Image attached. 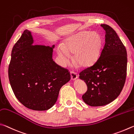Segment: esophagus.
Returning a JSON list of instances; mask_svg holds the SVG:
<instances>
[{
  "label": "esophagus",
  "instance_id": "34e87169",
  "mask_svg": "<svg viewBox=\"0 0 134 134\" xmlns=\"http://www.w3.org/2000/svg\"><path fill=\"white\" fill-rule=\"evenodd\" d=\"M71 79L72 80H75V79L78 78V75L74 71H71Z\"/></svg>",
  "mask_w": 134,
  "mask_h": 134
}]
</instances>
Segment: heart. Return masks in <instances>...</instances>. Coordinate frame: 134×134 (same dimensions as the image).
Masks as SVG:
<instances>
[{
    "label": "heart",
    "mask_w": 134,
    "mask_h": 134,
    "mask_svg": "<svg viewBox=\"0 0 134 134\" xmlns=\"http://www.w3.org/2000/svg\"><path fill=\"white\" fill-rule=\"evenodd\" d=\"M102 38L95 32L83 31L68 37L64 45H59L58 54L63 63L69 62V53H74L77 65L86 67L94 63L99 57L102 48Z\"/></svg>",
    "instance_id": "obj_1"
}]
</instances>
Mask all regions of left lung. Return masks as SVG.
<instances>
[{
    "mask_svg": "<svg viewBox=\"0 0 134 134\" xmlns=\"http://www.w3.org/2000/svg\"><path fill=\"white\" fill-rule=\"evenodd\" d=\"M100 26L105 30V39L99 58L79 73V78L88 86L82 99L91 107L104 106L118 97L125 82L127 69L125 46L111 26Z\"/></svg>",
    "mask_w": 134,
    "mask_h": 134,
    "instance_id": "obj_1",
    "label": "left lung"
}]
</instances>
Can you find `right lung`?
Segmentation results:
<instances>
[{"mask_svg": "<svg viewBox=\"0 0 134 134\" xmlns=\"http://www.w3.org/2000/svg\"><path fill=\"white\" fill-rule=\"evenodd\" d=\"M33 43L31 32L25 30L12 51L9 82L15 97L25 107L45 111L55 105L61 87L70 81L71 75L53 61L55 45Z\"/></svg>", "mask_w": 134, "mask_h": 134, "instance_id": "obj_1", "label": "right lung"}]
</instances>
